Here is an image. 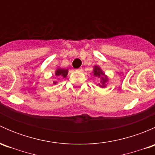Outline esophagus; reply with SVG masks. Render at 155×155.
Listing matches in <instances>:
<instances>
[{
	"label": "esophagus",
	"instance_id": "1",
	"mask_svg": "<svg viewBox=\"0 0 155 155\" xmlns=\"http://www.w3.org/2000/svg\"><path fill=\"white\" fill-rule=\"evenodd\" d=\"M76 72H81L82 71V68H79V69H76Z\"/></svg>",
	"mask_w": 155,
	"mask_h": 155
}]
</instances>
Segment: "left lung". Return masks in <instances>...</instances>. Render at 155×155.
I'll return each instance as SVG.
<instances>
[{"instance_id":"left-lung-1","label":"left lung","mask_w":155,"mask_h":155,"mask_svg":"<svg viewBox=\"0 0 155 155\" xmlns=\"http://www.w3.org/2000/svg\"><path fill=\"white\" fill-rule=\"evenodd\" d=\"M92 73H94V76L95 77H97L101 79V83L98 84L97 85H100L101 87H105L107 86V83L108 81H109V79H108L107 76H106L105 73L103 72V70H101V68L99 66L95 65L94 67V70Z\"/></svg>"}]
</instances>
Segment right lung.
Segmentation results:
<instances>
[{
    "mask_svg": "<svg viewBox=\"0 0 155 155\" xmlns=\"http://www.w3.org/2000/svg\"><path fill=\"white\" fill-rule=\"evenodd\" d=\"M68 69H62V68H57L56 69L55 72H54V75L57 77H60V78H66L67 76H68ZM57 82L56 81H54L53 82V85H56Z\"/></svg>",
    "mask_w": 155,
    "mask_h": 155,
    "instance_id": "obj_1",
    "label": "right lung"
}]
</instances>
